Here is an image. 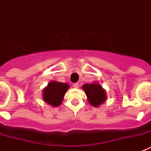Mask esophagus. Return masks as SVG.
<instances>
[{
  "label": "esophagus",
  "instance_id": "34e87169",
  "mask_svg": "<svg viewBox=\"0 0 151 151\" xmlns=\"http://www.w3.org/2000/svg\"><path fill=\"white\" fill-rule=\"evenodd\" d=\"M78 86H79V84H78V82H76V83H74V84H73V87L76 88H78Z\"/></svg>",
  "mask_w": 151,
  "mask_h": 151
}]
</instances>
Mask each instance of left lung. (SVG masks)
<instances>
[{"label": "left lung", "instance_id": "left-lung-1", "mask_svg": "<svg viewBox=\"0 0 151 151\" xmlns=\"http://www.w3.org/2000/svg\"><path fill=\"white\" fill-rule=\"evenodd\" d=\"M82 89L85 91L89 104L92 106L95 107L99 106L106 101V91L103 88L102 86L97 82L85 84L82 86Z\"/></svg>", "mask_w": 151, "mask_h": 151}]
</instances>
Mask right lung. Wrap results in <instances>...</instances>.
Here are the masks:
<instances>
[{"label": "right lung", "instance_id": "right-lung-1", "mask_svg": "<svg viewBox=\"0 0 151 151\" xmlns=\"http://www.w3.org/2000/svg\"><path fill=\"white\" fill-rule=\"evenodd\" d=\"M69 85L66 83L51 81L43 90V100L52 106H58L61 104L66 91Z\"/></svg>", "mask_w": 151, "mask_h": 151}]
</instances>
